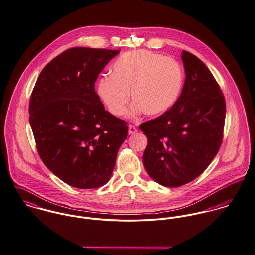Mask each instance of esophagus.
I'll list each match as a JSON object with an SVG mask.
<instances>
[{"mask_svg": "<svg viewBox=\"0 0 255 255\" xmlns=\"http://www.w3.org/2000/svg\"><path fill=\"white\" fill-rule=\"evenodd\" d=\"M137 132H138V129L136 128V126L130 124V125H129V134H130V135H133V134H136Z\"/></svg>", "mask_w": 255, "mask_h": 255, "instance_id": "34e87169", "label": "esophagus"}]
</instances>
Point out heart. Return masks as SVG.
Returning <instances> with one entry per match:
<instances>
[{"instance_id": "b5f03b06", "label": "heart", "mask_w": 255, "mask_h": 255, "mask_svg": "<svg viewBox=\"0 0 255 255\" xmlns=\"http://www.w3.org/2000/svg\"><path fill=\"white\" fill-rule=\"evenodd\" d=\"M184 81L183 70L173 58L150 51L128 52L112 67V75L98 82V93L110 113L121 116L129 103L132 113L159 115L167 112L178 100Z\"/></svg>"}]
</instances>
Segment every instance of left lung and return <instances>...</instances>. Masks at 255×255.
<instances>
[{
	"label": "left lung",
	"mask_w": 255,
	"mask_h": 255,
	"mask_svg": "<svg viewBox=\"0 0 255 255\" xmlns=\"http://www.w3.org/2000/svg\"><path fill=\"white\" fill-rule=\"evenodd\" d=\"M186 79L182 93L167 112L145 121L147 138L142 162L156 183L169 188L194 181L207 168L223 141L226 103L207 66L183 51Z\"/></svg>",
	"instance_id": "8db88e82"
}]
</instances>
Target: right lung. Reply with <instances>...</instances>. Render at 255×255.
Listing matches in <instances>:
<instances>
[{
	"label": "right lung",
	"instance_id": "add662e5",
	"mask_svg": "<svg viewBox=\"0 0 255 255\" xmlns=\"http://www.w3.org/2000/svg\"><path fill=\"white\" fill-rule=\"evenodd\" d=\"M120 50L75 47L40 73L29 102V122L44 164L78 189L107 184L127 122L105 111L95 82Z\"/></svg>",
	"mask_w": 255,
	"mask_h": 255
}]
</instances>
